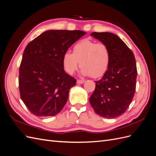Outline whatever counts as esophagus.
<instances>
[{"label": "esophagus", "instance_id": "34e87169", "mask_svg": "<svg viewBox=\"0 0 156 156\" xmlns=\"http://www.w3.org/2000/svg\"><path fill=\"white\" fill-rule=\"evenodd\" d=\"M84 83V80H77V84H83Z\"/></svg>", "mask_w": 156, "mask_h": 156}]
</instances>
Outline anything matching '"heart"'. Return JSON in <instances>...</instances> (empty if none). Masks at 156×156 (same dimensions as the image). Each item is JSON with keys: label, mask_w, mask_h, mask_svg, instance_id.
<instances>
[{"label": "heart", "mask_w": 156, "mask_h": 156, "mask_svg": "<svg viewBox=\"0 0 156 156\" xmlns=\"http://www.w3.org/2000/svg\"><path fill=\"white\" fill-rule=\"evenodd\" d=\"M111 62V53L107 45L89 40H84L75 44L73 53L66 52L62 57L65 72L72 75L79 67L84 76L93 78L102 77L108 70Z\"/></svg>", "instance_id": "1"}]
</instances>
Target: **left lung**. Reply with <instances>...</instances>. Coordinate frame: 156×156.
Listing matches in <instances>:
<instances>
[{
  "instance_id": "1",
  "label": "left lung",
  "mask_w": 156,
  "mask_h": 156,
  "mask_svg": "<svg viewBox=\"0 0 156 156\" xmlns=\"http://www.w3.org/2000/svg\"><path fill=\"white\" fill-rule=\"evenodd\" d=\"M90 36L107 45L111 53L109 67L96 81L90 97L94 111L106 119H115L126 111L133 100L137 75L133 53L120 37L111 32H92Z\"/></svg>"
}]
</instances>
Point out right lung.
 <instances>
[{"mask_svg": "<svg viewBox=\"0 0 156 156\" xmlns=\"http://www.w3.org/2000/svg\"><path fill=\"white\" fill-rule=\"evenodd\" d=\"M86 34L82 30H49L28 44L20 68V96L37 116H52L66 103L76 80L65 72L62 57L70 46Z\"/></svg>", "mask_w": 156, "mask_h": 156, "instance_id": "add662e5", "label": "right lung"}]
</instances>
